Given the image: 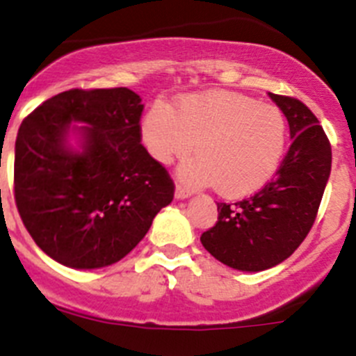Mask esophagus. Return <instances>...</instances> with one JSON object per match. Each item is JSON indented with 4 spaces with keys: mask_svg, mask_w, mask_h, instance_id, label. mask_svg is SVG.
Segmentation results:
<instances>
[{
    "mask_svg": "<svg viewBox=\"0 0 356 356\" xmlns=\"http://www.w3.org/2000/svg\"><path fill=\"white\" fill-rule=\"evenodd\" d=\"M192 195V192L191 191H185V188H181L180 185H178V187H176V191H175V199L176 201H184V199H188Z\"/></svg>",
    "mask_w": 356,
    "mask_h": 356,
    "instance_id": "1",
    "label": "esophagus"
}]
</instances>
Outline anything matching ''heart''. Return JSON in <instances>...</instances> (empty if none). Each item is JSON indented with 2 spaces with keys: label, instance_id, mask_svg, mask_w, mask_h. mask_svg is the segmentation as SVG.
<instances>
[{
  "label": "heart",
  "instance_id": "1",
  "mask_svg": "<svg viewBox=\"0 0 356 356\" xmlns=\"http://www.w3.org/2000/svg\"><path fill=\"white\" fill-rule=\"evenodd\" d=\"M148 154L161 164L195 154L180 169L191 187L215 185L225 197H245L266 187L282 164L286 120L276 106L236 92L187 94L175 108L157 101L141 122Z\"/></svg>",
  "mask_w": 356,
  "mask_h": 356
}]
</instances>
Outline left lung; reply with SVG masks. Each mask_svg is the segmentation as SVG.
Listing matches in <instances>:
<instances>
[{
  "mask_svg": "<svg viewBox=\"0 0 356 356\" xmlns=\"http://www.w3.org/2000/svg\"><path fill=\"white\" fill-rule=\"evenodd\" d=\"M269 97L289 120L292 145L273 180L252 197L218 202V222L201 236L216 260L245 273L270 269L299 248L332 168L330 143L313 111L293 97Z\"/></svg>",
  "mask_w": 356,
  "mask_h": 356,
  "instance_id": "8db88e82",
  "label": "left lung"
}]
</instances>
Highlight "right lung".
Returning a JSON list of instances; mask_svg holds the SVG:
<instances>
[{"label": "right lung", "instance_id": "obj_1", "mask_svg": "<svg viewBox=\"0 0 356 356\" xmlns=\"http://www.w3.org/2000/svg\"><path fill=\"white\" fill-rule=\"evenodd\" d=\"M145 104L125 87L73 89L20 124L15 202L36 245L71 269L124 259L172 201L168 171L141 145Z\"/></svg>", "mask_w": 356, "mask_h": 356}]
</instances>
